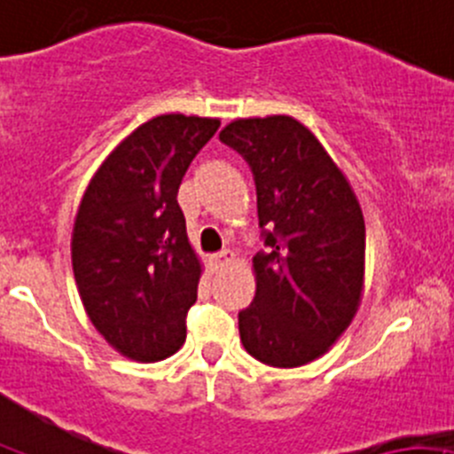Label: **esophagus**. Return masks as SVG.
Wrapping results in <instances>:
<instances>
[{
  "label": "esophagus",
  "instance_id": "1",
  "mask_svg": "<svg viewBox=\"0 0 454 454\" xmlns=\"http://www.w3.org/2000/svg\"><path fill=\"white\" fill-rule=\"evenodd\" d=\"M231 260H233V251H229V249H223V251H218V254L212 255L214 269H223V266H227Z\"/></svg>",
  "mask_w": 454,
  "mask_h": 454
}]
</instances>
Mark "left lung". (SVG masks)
Masks as SVG:
<instances>
[{"instance_id": "obj_1", "label": "left lung", "mask_w": 454, "mask_h": 454, "mask_svg": "<svg viewBox=\"0 0 454 454\" xmlns=\"http://www.w3.org/2000/svg\"><path fill=\"white\" fill-rule=\"evenodd\" d=\"M221 142L254 172L264 251L255 297L238 312L247 352L270 367L315 361L348 330L365 275L356 194L319 139L288 115L236 120Z\"/></svg>"}]
</instances>
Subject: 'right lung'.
<instances>
[{
  "instance_id": "1",
  "label": "right lung",
  "mask_w": 454,
  "mask_h": 454,
  "mask_svg": "<svg viewBox=\"0 0 454 454\" xmlns=\"http://www.w3.org/2000/svg\"><path fill=\"white\" fill-rule=\"evenodd\" d=\"M218 126L181 114L148 120L98 168L78 207V293L106 343L133 361H163L185 340L200 262L176 192Z\"/></svg>"
}]
</instances>
